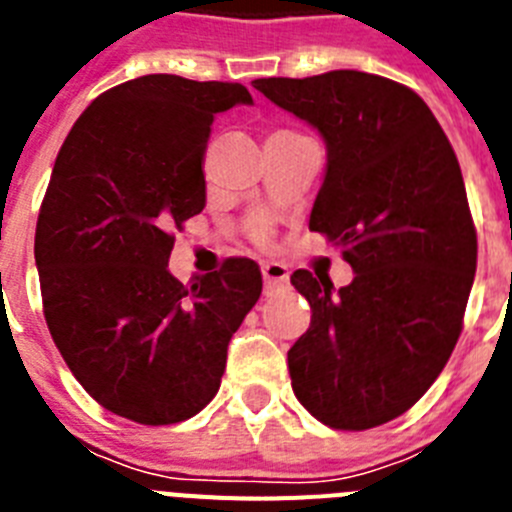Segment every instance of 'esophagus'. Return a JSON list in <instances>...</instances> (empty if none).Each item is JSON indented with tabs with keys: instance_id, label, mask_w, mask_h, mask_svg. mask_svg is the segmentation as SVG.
<instances>
[{
	"instance_id": "obj_1",
	"label": "esophagus",
	"mask_w": 512,
	"mask_h": 512,
	"mask_svg": "<svg viewBox=\"0 0 512 512\" xmlns=\"http://www.w3.org/2000/svg\"><path fill=\"white\" fill-rule=\"evenodd\" d=\"M261 274H264L266 292H269V289L282 287V284H287L289 279V269L284 264H279V261H266V264L261 266Z\"/></svg>"
}]
</instances>
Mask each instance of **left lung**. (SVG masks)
Here are the masks:
<instances>
[{"label":"left lung","instance_id":"1","mask_svg":"<svg viewBox=\"0 0 512 512\" xmlns=\"http://www.w3.org/2000/svg\"><path fill=\"white\" fill-rule=\"evenodd\" d=\"M251 84L325 140L310 230L343 246L354 269L341 289L292 274L312 310L287 354L292 390L330 428H374L425 395L461 333L477 233L459 161L428 104L384 76Z\"/></svg>","mask_w":512,"mask_h":512}]
</instances>
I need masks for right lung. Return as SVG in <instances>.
Wrapping results in <instances>:
<instances>
[{
  "mask_svg": "<svg viewBox=\"0 0 512 512\" xmlns=\"http://www.w3.org/2000/svg\"><path fill=\"white\" fill-rule=\"evenodd\" d=\"M253 104L243 84L148 74L99 94L63 140L35 228L45 323L110 413L169 425L220 390L228 343L261 271L228 259L182 284L171 230L207 202L212 120Z\"/></svg>",
  "mask_w": 512,
  "mask_h": 512,
  "instance_id": "add662e5",
  "label": "right lung"
}]
</instances>
